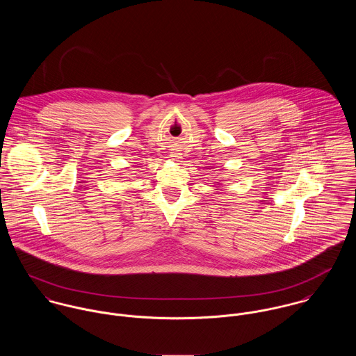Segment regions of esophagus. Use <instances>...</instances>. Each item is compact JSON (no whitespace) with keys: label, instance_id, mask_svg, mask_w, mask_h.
I'll list each match as a JSON object with an SVG mask.
<instances>
[{"label":"esophagus","instance_id":"1","mask_svg":"<svg viewBox=\"0 0 356 356\" xmlns=\"http://www.w3.org/2000/svg\"><path fill=\"white\" fill-rule=\"evenodd\" d=\"M174 157H175V159H177V160H178V159H179V156H174Z\"/></svg>","mask_w":356,"mask_h":356}]
</instances>
